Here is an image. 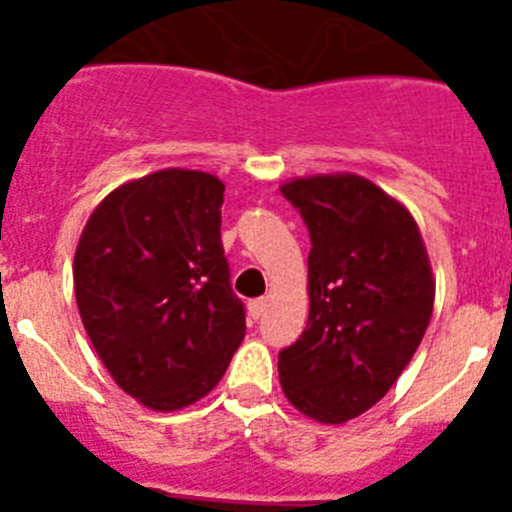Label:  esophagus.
I'll list each match as a JSON object with an SVG mask.
<instances>
[{
    "mask_svg": "<svg viewBox=\"0 0 512 512\" xmlns=\"http://www.w3.org/2000/svg\"><path fill=\"white\" fill-rule=\"evenodd\" d=\"M264 312H266V300H264V297H261V300L248 302V315H251L253 320H259L261 315H264Z\"/></svg>",
    "mask_w": 512,
    "mask_h": 512,
    "instance_id": "esophagus-1",
    "label": "esophagus"
}]
</instances>
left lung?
<instances>
[{
    "label": "left lung",
    "instance_id": "8db88e82",
    "mask_svg": "<svg viewBox=\"0 0 512 512\" xmlns=\"http://www.w3.org/2000/svg\"><path fill=\"white\" fill-rule=\"evenodd\" d=\"M310 230L307 328L279 351V382L307 418L346 423L377 405L431 323V261L413 215L364 176L282 184Z\"/></svg>",
    "mask_w": 512,
    "mask_h": 512
}]
</instances>
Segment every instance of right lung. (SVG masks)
<instances>
[{"mask_svg": "<svg viewBox=\"0 0 512 512\" xmlns=\"http://www.w3.org/2000/svg\"><path fill=\"white\" fill-rule=\"evenodd\" d=\"M225 184L164 169L97 205L74 256L81 323L107 372L146 408H187L246 336L220 241Z\"/></svg>", "mask_w": 512, "mask_h": 512, "instance_id": "1", "label": "right lung"}]
</instances>
